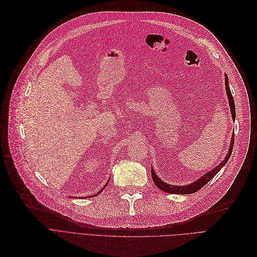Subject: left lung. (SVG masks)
I'll use <instances>...</instances> for the list:
<instances>
[{"label": "left lung", "mask_w": 257, "mask_h": 257, "mask_svg": "<svg viewBox=\"0 0 257 257\" xmlns=\"http://www.w3.org/2000/svg\"><path fill=\"white\" fill-rule=\"evenodd\" d=\"M225 87H226V92H227V96H228V101H229V105H230L231 116H232V119L235 120V104H234V99H233V97H232V94H231V91H230V88H229L228 76L227 75H225ZM233 144H234V133H233V136H232V138H231V142H230V145H229L228 154H227V156H226V158L224 159V160L221 163H219L216 167H214L212 170H210V172L203 175L197 181H194L193 183H191V184H187V185H184V186H177V185L167 184V183L163 182L160 178H159L156 175L155 170L152 167V178H153V181L155 183V185L158 186L162 191H165L167 193H176V194H189V193H193L195 191L200 190L227 163V161L229 160V158H230V156L232 154V150H233Z\"/></svg>", "instance_id": "1"}]
</instances>
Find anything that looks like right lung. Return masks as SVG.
Instances as JSON below:
<instances>
[{
  "instance_id": "1",
  "label": "right lung",
  "mask_w": 257,
  "mask_h": 257,
  "mask_svg": "<svg viewBox=\"0 0 257 257\" xmlns=\"http://www.w3.org/2000/svg\"><path fill=\"white\" fill-rule=\"evenodd\" d=\"M106 185H107V183H106V184H105V185H104V187H103V188H102V189H101V190H100V191H99V192H101V191H102V190H103V189H104V188H105V186H106ZM99 192H98V193H99ZM98 193H97V194H98ZM94 195H96V194H94ZM94 195H93V197H94ZM85 198H89V197H84V199H85Z\"/></svg>"
}]
</instances>
